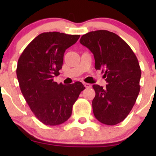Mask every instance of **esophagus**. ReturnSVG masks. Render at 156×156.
<instances>
[{
  "label": "esophagus",
  "mask_w": 156,
  "mask_h": 156,
  "mask_svg": "<svg viewBox=\"0 0 156 156\" xmlns=\"http://www.w3.org/2000/svg\"><path fill=\"white\" fill-rule=\"evenodd\" d=\"M83 85L86 88H91V87H92V85L88 83H83Z\"/></svg>",
  "instance_id": "esophagus-1"
}]
</instances>
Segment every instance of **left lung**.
Listing matches in <instances>:
<instances>
[{
  "label": "left lung",
  "mask_w": 156,
  "mask_h": 156,
  "mask_svg": "<svg viewBox=\"0 0 156 156\" xmlns=\"http://www.w3.org/2000/svg\"><path fill=\"white\" fill-rule=\"evenodd\" d=\"M80 43L93 53L95 69H101L108 83L105 88L92 86L94 117L105 125H117L129 114L140 91L141 71L136 56L122 39L106 30L86 34Z\"/></svg>",
  "instance_id": "obj_1"
}]
</instances>
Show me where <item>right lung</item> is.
Masks as SVG:
<instances>
[{
    "instance_id": "1",
    "label": "right lung",
    "mask_w": 156,
    "mask_h": 156,
    "mask_svg": "<svg viewBox=\"0 0 156 156\" xmlns=\"http://www.w3.org/2000/svg\"><path fill=\"white\" fill-rule=\"evenodd\" d=\"M79 37L55 31L40 34L18 59L16 72L21 92L35 117L44 125H58L67 121L85 89L79 81L64 85L53 80L59 75L64 52Z\"/></svg>"
}]
</instances>
